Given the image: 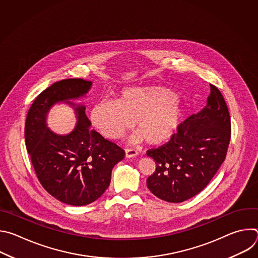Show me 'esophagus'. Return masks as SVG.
Masks as SVG:
<instances>
[{
    "label": "esophagus",
    "mask_w": 258,
    "mask_h": 258,
    "mask_svg": "<svg viewBox=\"0 0 258 258\" xmlns=\"http://www.w3.org/2000/svg\"><path fill=\"white\" fill-rule=\"evenodd\" d=\"M137 154H138V151H137L136 149H131V148L125 149V156H126L127 158L135 157Z\"/></svg>",
    "instance_id": "34e87169"
}]
</instances>
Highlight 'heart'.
Masks as SVG:
<instances>
[{"instance_id":"b5f03b06","label":"heart","mask_w":258,"mask_h":258,"mask_svg":"<svg viewBox=\"0 0 258 258\" xmlns=\"http://www.w3.org/2000/svg\"><path fill=\"white\" fill-rule=\"evenodd\" d=\"M176 94L159 86L123 89L116 100H101L91 111V120L106 138L123 136L135 121L139 131L132 141L146 140L150 145L167 142L181 120Z\"/></svg>"}]
</instances>
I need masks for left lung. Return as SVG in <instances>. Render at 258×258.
Returning <instances> with one entry per match:
<instances>
[{"label": "left lung", "instance_id": "obj_1", "mask_svg": "<svg viewBox=\"0 0 258 258\" xmlns=\"http://www.w3.org/2000/svg\"><path fill=\"white\" fill-rule=\"evenodd\" d=\"M231 117L220 91L210 84L207 105L179 123L170 140L147 151L156 169L147 187L158 198L179 203L200 193L226 159Z\"/></svg>", "mask_w": 258, "mask_h": 258}]
</instances>
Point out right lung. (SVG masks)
I'll return each instance as SVG.
<instances>
[{"mask_svg":"<svg viewBox=\"0 0 258 258\" xmlns=\"http://www.w3.org/2000/svg\"><path fill=\"white\" fill-rule=\"evenodd\" d=\"M92 82L67 79L43 91L31 104L24 128L25 145L44 189L57 200L75 206L88 205L103 195L111 181L113 166L124 150L91 128L84 106L77 107L78 123L66 136L56 135L46 123L50 108L58 102L87 94Z\"/></svg>","mask_w":258,"mask_h":258,"instance_id":"add662e5","label":"right lung"}]
</instances>
